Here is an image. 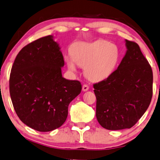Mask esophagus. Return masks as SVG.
<instances>
[{"label": "esophagus", "instance_id": "obj_1", "mask_svg": "<svg viewBox=\"0 0 160 160\" xmlns=\"http://www.w3.org/2000/svg\"><path fill=\"white\" fill-rule=\"evenodd\" d=\"M82 91H87L89 89V87L87 85H82Z\"/></svg>", "mask_w": 160, "mask_h": 160}]
</instances>
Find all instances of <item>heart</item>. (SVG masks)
Here are the masks:
<instances>
[{
	"mask_svg": "<svg viewBox=\"0 0 160 160\" xmlns=\"http://www.w3.org/2000/svg\"><path fill=\"white\" fill-rule=\"evenodd\" d=\"M71 54L64 60L72 72L78 66L84 67V73L90 80L98 82L109 77L120 59L118 46L104 40L79 42L72 47Z\"/></svg>",
	"mask_w": 160,
	"mask_h": 160,
	"instance_id": "b5f03b06",
	"label": "heart"
}]
</instances>
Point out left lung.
<instances>
[{"mask_svg":"<svg viewBox=\"0 0 160 160\" xmlns=\"http://www.w3.org/2000/svg\"><path fill=\"white\" fill-rule=\"evenodd\" d=\"M127 51L118 69L93 85L96 116L103 128H132L143 116L152 97L153 73L136 42L125 40Z\"/></svg>","mask_w":160,"mask_h":160,"instance_id":"left-lung-1","label":"left lung"}]
</instances>
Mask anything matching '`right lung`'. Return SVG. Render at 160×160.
<instances>
[{
	"label": "right lung",
	"instance_id": "add662e5",
	"mask_svg": "<svg viewBox=\"0 0 160 160\" xmlns=\"http://www.w3.org/2000/svg\"><path fill=\"white\" fill-rule=\"evenodd\" d=\"M64 65L52 35L30 42L17 54L10 74V96L17 116L28 127L48 132L66 121L69 103L82 85L62 77Z\"/></svg>",
	"mask_w": 160,
	"mask_h": 160
}]
</instances>
